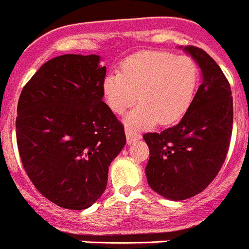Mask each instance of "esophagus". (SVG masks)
I'll use <instances>...</instances> for the list:
<instances>
[{"mask_svg":"<svg viewBox=\"0 0 249 249\" xmlns=\"http://www.w3.org/2000/svg\"><path fill=\"white\" fill-rule=\"evenodd\" d=\"M126 137H127V143H132L136 140L141 139V135L139 132H136L135 129L131 127H126Z\"/></svg>","mask_w":249,"mask_h":249,"instance_id":"esophagus-1","label":"esophagus"}]
</instances>
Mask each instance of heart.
Instances as JSON below:
<instances>
[{
	"label": "heart",
	"mask_w": 249,
	"mask_h": 249,
	"mask_svg": "<svg viewBox=\"0 0 249 249\" xmlns=\"http://www.w3.org/2000/svg\"><path fill=\"white\" fill-rule=\"evenodd\" d=\"M199 70L188 55L167 52H141L122 61L118 73L106 75L102 84L104 102L122 114L133 102L139 106L127 116V123L143 127L180 120L190 106Z\"/></svg>",
	"instance_id": "obj_1"
}]
</instances>
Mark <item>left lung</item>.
Masks as SVG:
<instances>
[{"label": "left lung", "mask_w": 249, "mask_h": 249, "mask_svg": "<svg viewBox=\"0 0 249 249\" xmlns=\"http://www.w3.org/2000/svg\"><path fill=\"white\" fill-rule=\"evenodd\" d=\"M184 52L201 69L200 87L176 126L143 135L148 185L170 200L195 196L213 181L228 154L233 124L231 86L219 65L200 48Z\"/></svg>", "instance_id": "obj_1"}]
</instances>
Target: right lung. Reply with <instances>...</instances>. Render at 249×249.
Listing matches in <instances>:
<instances>
[{
  "label": "right lung",
  "mask_w": 249,
  "mask_h": 249,
  "mask_svg": "<svg viewBox=\"0 0 249 249\" xmlns=\"http://www.w3.org/2000/svg\"><path fill=\"white\" fill-rule=\"evenodd\" d=\"M98 55L65 54L42 64L21 92L16 140L35 188L59 207L89 208L126 145L123 124L103 102Z\"/></svg>",
  "instance_id": "add662e5"
}]
</instances>
